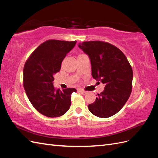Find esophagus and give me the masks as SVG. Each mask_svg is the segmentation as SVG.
<instances>
[{"label": "esophagus", "mask_w": 158, "mask_h": 158, "mask_svg": "<svg viewBox=\"0 0 158 158\" xmlns=\"http://www.w3.org/2000/svg\"><path fill=\"white\" fill-rule=\"evenodd\" d=\"M78 91H79V92H80L81 94H83V95H85V94H87L88 93V91H85V90H83V89H78Z\"/></svg>", "instance_id": "esophagus-1"}]
</instances>
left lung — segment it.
<instances>
[{"instance_id":"8db88e82","label":"left lung","mask_w":158,"mask_h":158,"mask_svg":"<svg viewBox=\"0 0 158 158\" xmlns=\"http://www.w3.org/2000/svg\"><path fill=\"white\" fill-rule=\"evenodd\" d=\"M78 46L89 57L93 78L105 84L104 90L88 109L100 118L114 115L131 93L133 73L130 63L122 51L108 42H83Z\"/></svg>"}]
</instances>
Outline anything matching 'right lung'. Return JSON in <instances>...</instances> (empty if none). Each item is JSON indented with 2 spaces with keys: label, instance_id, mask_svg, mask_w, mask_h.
Wrapping results in <instances>:
<instances>
[{
  "label": "right lung",
  "instance_id": "obj_1",
  "mask_svg": "<svg viewBox=\"0 0 158 158\" xmlns=\"http://www.w3.org/2000/svg\"><path fill=\"white\" fill-rule=\"evenodd\" d=\"M76 42L47 40L32 52L25 62L23 68L25 93L33 106L46 116H60L70 108L71 94L76 92V89H56L53 85V76L60 71L62 60Z\"/></svg>",
  "mask_w": 158,
  "mask_h": 158
}]
</instances>
